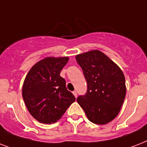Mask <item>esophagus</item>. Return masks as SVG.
I'll use <instances>...</instances> for the list:
<instances>
[{"label": "esophagus", "instance_id": "obj_1", "mask_svg": "<svg viewBox=\"0 0 147 147\" xmlns=\"http://www.w3.org/2000/svg\"><path fill=\"white\" fill-rule=\"evenodd\" d=\"M72 93H73L74 96L76 97V98H77V92H76V91H74V92H72Z\"/></svg>", "mask_w": 147, "mask_h": 147}]
</instances>
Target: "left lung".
<instances>
[{"instance_id":"left-lung-1","label":"left lung","mask_w":147,"mask_h":147,"mask_svg":"<svg viewBox=\"0 0 147 147\" xmlns=\"http://www.w3.org/2000/svg\"><path fill=\"white\" fill-rule=\"evenodd\" d=\"M87 81L86 94L77 101L91 122L104 125L119 114L126 96L125 77L105 53L92 50L76 56Z\"/></svg>"}]
</instances>
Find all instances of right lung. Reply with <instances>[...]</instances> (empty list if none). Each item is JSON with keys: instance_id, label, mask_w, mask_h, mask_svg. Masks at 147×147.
<instances>
[{"instance_id": "right-lung-1", "label": "right lung", "mask_w": 147, "mask_h": 147, "mask_svg": "<svg viewBox=\"0 0 147 147\" xmlns=\"http://www.w3.org/2000/svg\"><path fill=\"white\" fill-rule=\"evenodd\" d=\"M69 59L68 56L45 58L31 68L24 79V103L31 115L40 123H55L76 100L60 76Z\"/></svg>"}]
</instances>
